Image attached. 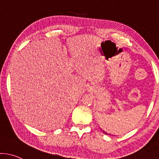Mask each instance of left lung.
Here are the masks:
<instances>
[{"label":"left lung","instance_id":"left-lung-1","mask_svg":"<svg viewBox=\"0 0 159 159\" xmlns=\"http://www.w3.org/2000/svg\"><path fill=\"white\" fill-rule=\"evenodd\" d=\"M104 133H105V132H104ZM105 134H106V133H105Z\"/></svg>","mask_w":159,"mask_h":159}]
</instances>
